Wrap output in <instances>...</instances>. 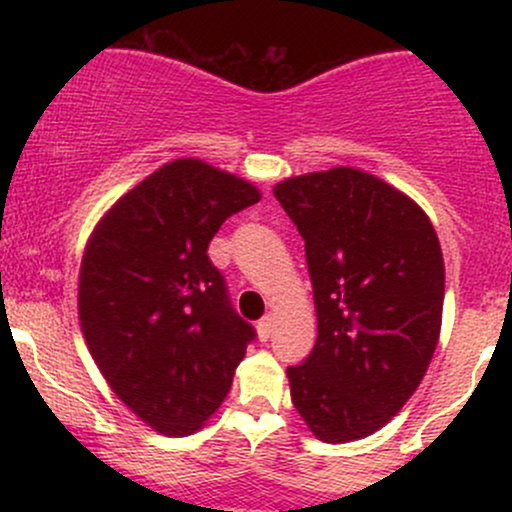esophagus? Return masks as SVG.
<instances>
[{
  "instance_id": "34e87169",
  "label": "esophagus",
  "mask_w": 512,
  "mask_h": 512,
  "mask_svg": "<svg viewBox=\"0 0 512 512\" xmlns=\"http://www.w3.org/2000/svg\"><path fill=\"white\" fill-rule=\"evenodd\" d=\"M272 330H274V317L272 315L262 317V320L257 322V337H260L262 342H267L269 334H272Z\"/></svg>"
}]
</instances>
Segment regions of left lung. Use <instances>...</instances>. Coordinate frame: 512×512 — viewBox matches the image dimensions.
Returning <instances> with one entry per match:
<instances>
[{
    "instance_id": "8db88e82",
    "label": "left lung",
    "mask_w": 512,
    "mask_h": 512,
    "mask_svg": "<svg viewBox=\"0 0 512 512\" xmlns=\"http://www.w3.org/2000/svg\"><path fill=\"white\" fill-rule=\"evenodd\" d=\"M305 240L317 342L286 370L293 407L322 443L380 431L414 395L438 346L445 264L426 211L358 168L274 185Z\"/></svg>"
}]
</instances>
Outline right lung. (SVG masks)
<instances>
[{
  "instance_id": "add662e5",
  "label": "right lung",
  "mask_w": 512,
  "mask_h": 512,
  "mask_svg": "<svg viewBox=\"0 0 512 512\" xmlns=\"http://www.w3.org/2000/svg\"><path fill=\"white\" fill-rule=\"evenodd\" d=\"M260 190L175 158L96 223L79 272V320L110 390L163 436H190L221 407L255 339L207 250Z\"/></svg>"
}]
</instances>
